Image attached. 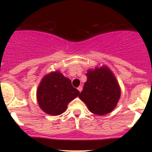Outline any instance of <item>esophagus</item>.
Returning a JSON list of instances; mask_svg holds the SVG:
<instances>
[{"mask_svg": "<svg viewBox=\"0 0 152 152\" xmlns=\"http://www.w3.org/2000/svg\"><path fill=\"white\" fill-rule=\"evenodd\" d=\"M78 90H79V92H81L82 90V86H79V87H78Z\"/></svg>", "mask_w": 152, "mask_h": 152, "instance_id": "1", "label": "esophagus"}]
</instances>
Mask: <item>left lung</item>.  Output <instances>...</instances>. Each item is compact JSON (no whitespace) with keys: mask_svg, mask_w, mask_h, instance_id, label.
I'll return each mask as SVG.
<instances>
[{"mask_svg":"<svg viewBox=\"0 0 152 152\" xmlns=\"http://www.w3.org/2000/svg\"><path fill=\"white\" fill-rule=\"evenodd\" d=\"M87 82L79 97L93 114L103 115L113 111L121 96L114 75L107 67L89 70Z\"/></svg>","mask_w":152,"mask_h":152,"instance_id":"1","label":"left lung"}]
</instances>
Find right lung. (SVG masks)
I'll use <instances>...</instances> for the list:
<instances>
[{
    "mask_svg": "<svg viewBox=\"0 0 152 152\" xmlns=\"http://www.w3.org/2000/svg\"><path fill=\"white\" fill-rule=\"evenodd\" d=\"M79 94V91L72 86L71 81L57 71L46 75L37 91L39 107L50 115L63 113L67 104Z\"/></svg>",
    "mask_w": 152,
    "mask_h": 152,
    "instance_id": "right-lung-1",
    "label": "right lung"
}]
</instances>
